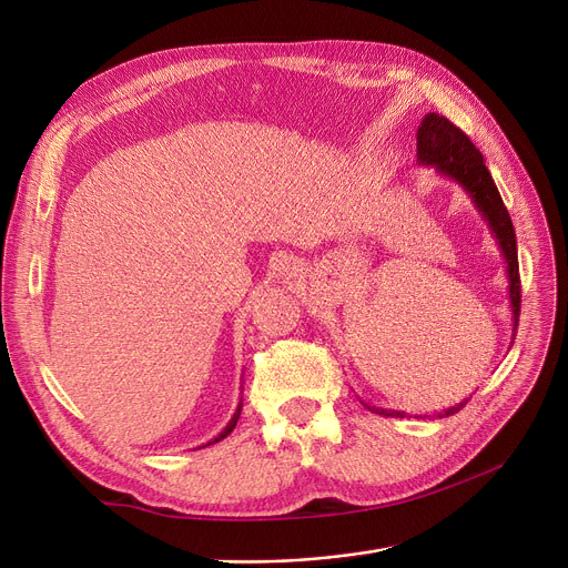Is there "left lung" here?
Listing matches in <instances>:
<instances>
[{"instance_id": "left-lung-1", "label": "left lung", "mask_w": 568, "mask_h": 568, "mask_svg": "<svg viewBox=\"0 0 568 568\" xmlns=\"http://www.w3.org/2000/svg\"><path fill=\"white\" fill-rule=\"evenodd\" d=\"M416 159L426 165H435L439 172L454 176L474 197L476 206L481 209L488 219L501 253L506 257V268H509V292H511V306L514 317L518 324L520 317V272H518V248H516V232L509 216V209L504 206L501 195L493 182V176L484 163V154L476 149V144L467 138L463 129H458L449 119L430 112L426 114L422 129L416 131ZM467 403V400H465ZM465 403L458 407L446 409L439 414L442 419L449 414H456ZM371 409V407H368ZM382 416H403L400 412H386L373 409Z\"/></svg>"}]
</instances>
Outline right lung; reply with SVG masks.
Returning a JSON list of instances; mask_svg holds the SVG:
<instances>
[{
    "label": "right lung",
    "mask_w": 568,
    "mask_h": 568,
    "mask_svg": "<svg viewBox=\"0 0 568 568\" xmlns=\"http://www.w3.org/2000/svg\"><path fill=\"white\" fill-rule=\"evenodd\" d=\"M239 414H242V403H239V407H236V412H234V416H232V422L227 424V428H225V430H223L214 442H221L223 437H227V435L234 430V426H236V422H239ZM214 442H209V444H214Z\"/></svg>",
    "instance_id": "1"
}]
</instances>
